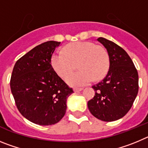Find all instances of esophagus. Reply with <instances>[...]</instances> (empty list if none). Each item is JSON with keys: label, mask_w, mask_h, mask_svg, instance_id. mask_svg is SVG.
<instances>
[{"label": "esophagus", "mask_w": 148, "mask_h": 148, "mask_svg": "<svg viewBox=\"0 0 148 148\" xmlns=\"http://www.w3.org/2000/svg\"><path fill=\"white\" fill-rule=\"evenodd\" d=\"M82 90H83V88H82V87H80V88H77V87H75V88H74V91H75V92H80Z\"/></svg>", "instance_id": "obj_1"}]
</instances>
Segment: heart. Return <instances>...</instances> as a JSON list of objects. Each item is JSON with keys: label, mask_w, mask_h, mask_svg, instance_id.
Wrapping results in <instances>:
<instances>
[{"label": "heart", "mask_w": 148, "mask_h": 148, "mask_svg": "<svg viewBox=\"0 0 148 148\" xmlns=\"http://www.w3.org/2000/svg\"><path fill=\"white\" fill-rule=\"evenodd\" d=\"M78 64L80 71L68 76L66 81L73 87L86 85L104 78L110 68V56L102 46L90 41H77L68 44L64 52L56 51L51 57L53 70L64 78Z\"/></svg>", "instance_id": "obj_1"}]
</instances>
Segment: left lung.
Returning <instances> with one entry per match:
<instances>
[{"mask_svg": "<svg viewBox=\"0 0 148 148\" xmlns=\"http://www.w3.org/2000/svg\"><path fill=\"white\" fill-rule=\"evenodd\" d=\"M107 49L110 69L105 78L92 86L95 95L87 102L92 116L104 121L122 118L133 105L138 91V75L125 49L104 38L97 39Z\"/></svg>", "mask_w": 148, "mask_h": 148, "instance_id": "8db88e82", "label": "left lung"}]
</instances>
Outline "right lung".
<instances>
[{
  "label": "right lung",
  "instance_id": "add662e5",
  "mask_svg": "<svg viewBox=\"0 0 148 148\" xmlns=\"http://www.w3.org/2000/svg\"><path fill=\"white\" fill-rule=\"evenodd\" d=\"M60 44L49 40L36 46L16 61L12 73L10 88L17 108L39 125L58 123L73 92L51 65V57Z\"/></svg>",
  "mask_w": 148,
  "mask_h": 148
}]
</instances>
